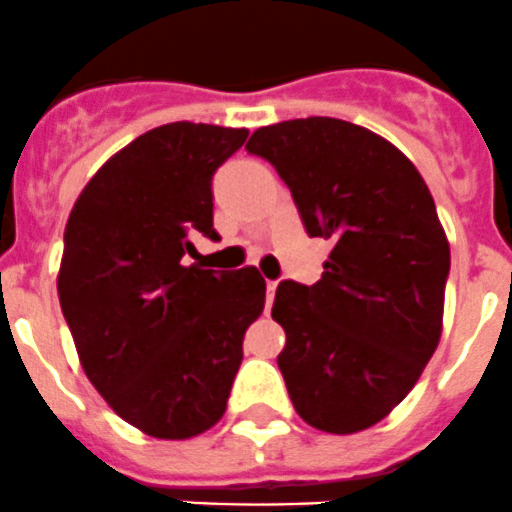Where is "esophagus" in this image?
<instances>
[{"mask_svg":"<svg viewBox=\"0 0 512 512\" xmlns=\"http://www.w3.org/2000/svg\"><path fill=\"white\" fill-rule=\"evenodd\" d=\"M275 288H278V280H267V308H270V303H273Z\"/></svg>","mask_w":512,"mask_h":512,"instance_id":"obj_1","label":"esophagus"}]
</instances>
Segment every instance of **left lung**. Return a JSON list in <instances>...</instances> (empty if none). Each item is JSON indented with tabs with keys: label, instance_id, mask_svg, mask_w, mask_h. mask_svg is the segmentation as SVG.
Wrapping results in <instances>:
<instances>
[{
	"label": "left lung",
	"instance_id": "obj_1",
	"mask_svg": "<svg viewBox=\"0 0 512 512\" xmlns=\"http://www.w3.org/2000/svg\"><path fill=\"white\" fill-rule=\"evenodd\" d=\"M245 150L278 170L308 237L331 242L319 283L275 290L285 388L308 426L357 434L439 347L451 260L431 191L398 147L344 119L260 127Z\"/></svg>",
	"mask_w": 512,
	"mask_h": 512
}]
</instances>
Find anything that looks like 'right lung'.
<instances>
[{"label": "right lung", "instance_id": "right-lung-1", "mask_svg": "<svg viewBox=\"0 0 512 512\" xmlns=\"http://www.w3.org/2000/svg\"><path fill=\"white\" fill-rule=\"evenodd\" d=\"M247 130L173 122L101 165L68 216L58 298L119 418L155 439L204 434L227 411L242 339L265 308L255 267L186 265L219 239L211 181Z\"/></svg>", "mask_w": 512, "mask_h": 512}]
</instances>
